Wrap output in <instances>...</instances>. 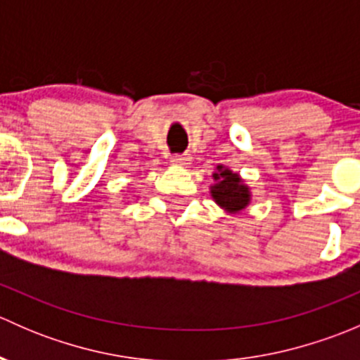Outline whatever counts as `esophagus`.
Segmentation results:
<instances>
[{
    "label": "esophagus",
    "instance_id": "34e87169",
    "mask_svg": "<svg viewBox=\"0 0 360 360\" xmlns=\"http://www.w3.org/2000/svg\"><path fill=\"white\" fill-rule=\"evenodd\" d=\"M172 162L179 167H186L190 163V157H186V155H174Z\"/></svg>",
    "mask_w": 360,
    "mask_h": 360
}]
</instances>
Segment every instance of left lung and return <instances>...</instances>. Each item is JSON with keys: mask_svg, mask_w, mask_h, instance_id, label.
<instances>
[{"mask_svg": "<svg viewBox=\"0 0 360 360\" xmlns=\"http://www.w3.org/2000/svg\"><path fill=\"white\" fill-rule=\"evenodd\" d=\"M216 169V172L212 174L216 183H214V186H210V197L226 212H242L250 202L249 186L233 170L223 165H217Z\"/></svg>", "mask_w": 360, "mask_h": 360, "instance_id": "left-lung-1", "label": "left lung"}]
</instances>
